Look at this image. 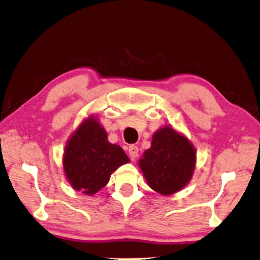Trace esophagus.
<instances>
[{
	"instance_id": "esophagus-1",
	"label": "esophagus",
	"mask_w": 260,
	"mask_h": 260,
	"mask_svg": "<svg viewBox=\"0 0 260 260\" xmlns=\"http://www.w3.org/2000/svg\"><path fill=\"white\" fill-rule=\"evenodd\" d=\"M138 153H139V148H138V146H135V145H131V146L128 147V154H129L131 160H135V157L138 156Z\"/></svg>"
}]
</instances>
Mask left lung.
Wrapping results in <instances>:
<instances>
[{"instance_id":"1","label":"left lung","mask_w":260,"mask_h":260,"mask_svg":"<svg viewBox=\"0 0 260 260\" xmlns=\"http://www.w3.org/2000/svg\"><path fill=\"white\" fill-rule=\"evenodd\" d=\"M196 152L187 138L166 126L153 135L152 146L139 165L148 185L161 195H172L190 181Z\"/></svg>"}]
</instances>
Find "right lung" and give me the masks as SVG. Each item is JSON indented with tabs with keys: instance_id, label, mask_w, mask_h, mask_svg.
I'll list each match as a JSON object with an SVG mask.
<instances>
[{
	"instance_id": "1",
	"label": "right lung",
	"mask_w": 260,
	"mask_h": 260,
	"mask_svg": "<svg viewBox=\"0 0 260 260\" xmlns=\"http://www.w3.org/2000/svg\"><path fill=\"white\" fill-rule=\"evenodd\" d=\"M129 158L118 145L107 140V133L95 118L86 119L65 147L63 167L73 189L94 195L105 187L111 174Z\"/></svg>"
}]
</instances>
